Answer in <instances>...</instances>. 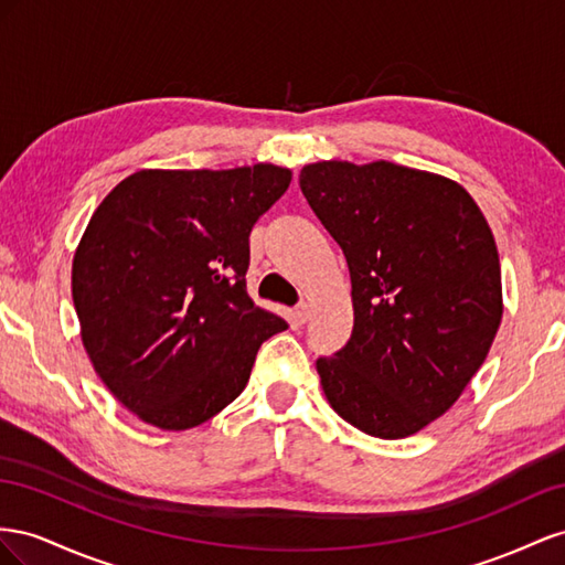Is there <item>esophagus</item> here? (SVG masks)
I'll list each match as a JSON object with an SVG mask.
<instances>
[{"label": "esophagus", "instance_id": "1", "mask_svg": "<svg viewBox=\"0 0 565 565\" xmlns=\"http://www.w3.org/2000/svg\"><path fill=\"white\" fill-rule=\"evenodd\" d=\"M294 319H296V324H305V321L310 319V305L308 302H300L298 308L294 310Z\"/></svg>", "mask_w": 565, "mask_h": 565}]
</instances>
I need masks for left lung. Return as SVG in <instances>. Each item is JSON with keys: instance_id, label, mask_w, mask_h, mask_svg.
Wrapping results in <instances>:
<instances>
[{"instance_id": "obj_1", "label": "left lung", "mask_w": 565, "mask_h": 565, "mask_svg": "<svg viewBox=\"0 0 565 565\" xmlns=\"http://www.w3.org/2000/svg\"><path fill=\"white\" fill-rule=\"evenodd\" d=\"M315 215L343 248L354 324L319 358L329 405L383 440L407 438L455 405L502 321L494 236L447 177L376 160L300 170Z\"/></svg>"}]
</instances>
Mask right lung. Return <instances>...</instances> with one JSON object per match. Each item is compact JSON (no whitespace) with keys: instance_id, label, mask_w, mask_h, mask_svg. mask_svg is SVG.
Wrapping results in <instances>:
<instances>
[{"instance_id":"right-lung-1","label":"right lung","mask_w":565,"mask_h":565,"mask_svg":"<svg viewBox=\"0 0 565 565\" xmlns=\"http://www.w3.org/2000/svg\"><path fill=\"white\" fill-rule=\"evenodd\" d=\"M291 170H139L96 207L73 257V302L94 372L163 430H186L246 388L288 324L250 300L253 224Z\"/></svg>"}]
</instances>
